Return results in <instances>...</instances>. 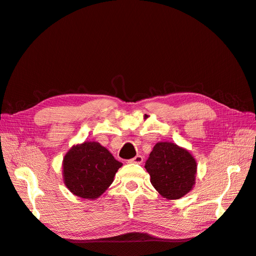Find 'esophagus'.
<instances>
[{
  "mask_svg": "<svg viewBox=\"0 0 256 256\" xmlns=\"http://www.w3.org/2000/svg\"><path fill=\"white\" fill-rule=\"evenodd\" d=\"M129 162H130V164H142V162H143V157H142V156H140V154H138V156H136L134 158L130 159V160H129Z\"/></svg>",
  "mask_w": 256,
  "mask_h": 256,
  "instance_id": "34e87169",
  "label": "esophagus"
}]
</instances>
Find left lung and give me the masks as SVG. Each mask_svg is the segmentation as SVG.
<instances>
[{
  "mask_svg": "<svg viewBox=\"0 0 256 256\" xmlns=\"http://www.w3.org/2000/svg\"><path fill=\"white\" fill-rule=\"evenodd\" d=\"M150 182L168 200H177L192 189L196 182V161L192 154L171 142L154 146L145 162Z\"/></svg>",
  "mask_w": 256,
  "mask_h": 256,
  "instance_id": "obj_1",
  "label": "left lung"
}]
</instances>
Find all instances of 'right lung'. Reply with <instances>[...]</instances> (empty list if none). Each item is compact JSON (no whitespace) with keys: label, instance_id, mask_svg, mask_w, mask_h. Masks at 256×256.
<instances>
[{"label":"right lung","instance_id":"1","mask_svg":"<svg viewBox=\"0 0 256 256\" xmlns=\"http://www.w3.org/2000/svg\"><path fill=\"white\" fill-rule=\"evenodd\" d=\"M122 164L97 142L74 146L63 160L64 182L74 196L95 200L110 187Z\"/></svg>","mask_w":256,"mask_h":256}]
</instances>
